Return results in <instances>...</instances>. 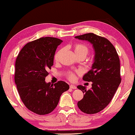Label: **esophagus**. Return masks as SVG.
Masks as SVG:
<instances>
[{
	"mask_svg": "<svg viewBox=\"0 0 135 135\" xmlns=\"http://www.w3.org/2000/svg\"><path fill=\"white\" fill-rule=\"evenodd\" d=\"M70 88L73 89H77V87H76V85L71 84V85H70Z\"/></svg>",
	"mask_w": 135,
	"mask_h": 135,
	"instance_id": "34e87169",
	"label": "esophagus"
}]
</instances>
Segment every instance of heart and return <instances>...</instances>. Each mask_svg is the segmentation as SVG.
<instances>
[{
    "mask_svg": "<svg viewBox=\"0 0 135 135\" xmlns=\"http://www.w3.org/2000/svg\"><path fill=\"white\" fill-rule=\"evenodd\" d=\"M74 51L76 55H79V54H82L84 53L85 55H87V52H88V48L85 46V45L81 44V43H77L74 45ZM62 50H59L58 51L56 52L55 55V59H57L58 58L59 55L61 54ZM68 78L69 79L73 80L74 79V74L73 73H69L68 74Z\"/></svg>",
    "mask_w": 135,
    "mask_h": 135,
    "instance_id": "1",
    "label": "heart"
}]
</instances>
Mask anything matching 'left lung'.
I'll return each instance as SVG.
<instances>
[{
    "label": "left lung",
    "mask_w": 135,
    "mask_h": 135,
    "mask_svg": "<svg viewBox=\"0 0 135 135\" xmlns=\"http://www.w3.org/2000/svg\"><path fill=\"white\" fill-rule=\"evenodd\" d=\"M92 45L94 57L91 69L83 76V80L92 82V87L87 90L79 85L84 97L78 106L84 113L94 114L108 105L121 83L120 59L115 47L107 39L94 33L75 36Z\"/></svg>",
    "instance_id": "8db88e82"
}]
</instances>
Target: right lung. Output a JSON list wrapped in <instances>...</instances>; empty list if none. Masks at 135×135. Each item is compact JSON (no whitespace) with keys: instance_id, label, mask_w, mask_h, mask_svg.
Masks as SVG:
<instances>
[{"instance_id":"add662e5","label":"right lung","mask_w":135,"mask_h":135,"mask_svg":"<svg viewBox=\"0 0 135 135\" xmlns=\"http://www.w3.org/2000/svg\"><path fill=\"white\" fill-rule=\"evenodd\" d=\"M60 39L43 37L29 42L19 52L15 62V83L22 102L28 109L38 115L51 112L58 104L61 94L69 89L64 81L46 83L48 69Z\"/></svg>"}]
</instances>
